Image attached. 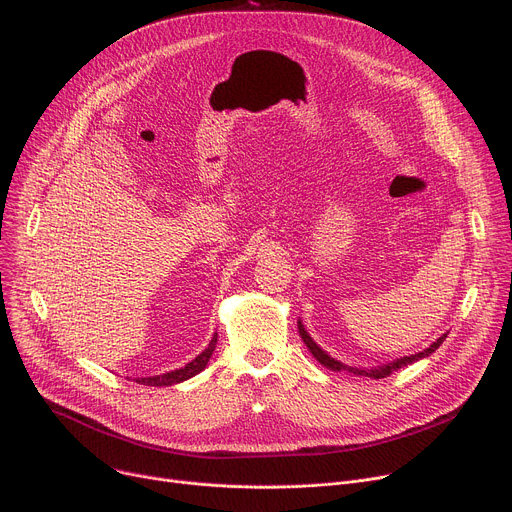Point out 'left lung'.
Returning <instances> with one entry per match:
<instances>
[{
  "instance_id": "left-lung-1",
  "label": "left lung",
  "mask_w": 512,
  "mask_h": 512,
  "mask_svg": "<svg viewBox=\"0 0 512 512\" xmlns=\"http://www.w3.org/2000/svg\"><path fill=\"white\" fill-rule=\"evenodd\" d=\"M298 330H300V336H302V340H304V344L310 348V352L314 354V358L320 362V364H324L326 369H330V371H348V373H354V375H362V377H371V379H385V377H389L391 373H395V371H399V369H403V367H407V364H411V362H415V360H421V358H425V356H429L431 352H435L437 348L442 346V342L448 338V334H444V336H440L437 338L429 348H425L423 352H417V354H411V356H403V358H397V360H393V362H389V364H383V367H375V369H371V371H364V369H354V367H346V364H342L340 360H336V358H332V356H328L312 338H310V334L306 332V328H304V324L298 320Z\"/></svg>"
}]
</instances>
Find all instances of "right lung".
Wrapping results in <instances>:
<instances>
[{
	"instance_id": "add662e5",
	"label": "right lung",
	"mask_w": 512,
	"mask_h": 512,
	"mask_svg": "<svg viewBox=\"0 0 512 512\" xmlns=\"http://www.w3.org/2000/svg\"><path fill=\"white\" fill-rule=\"evenodd\" d=\"M216 334L212 336V340H210V344L192 360V362H188L186 367H182V369H178V371H172V373H164V375H158V377H145V379H135V383H139V385H148V387H170V385H176V383H182V381H186V379H190V377H194V375H198L202 369H206V364H208V360H210V356H212V350H214V346H216Z\"/></svg>"
}]
</instances>
